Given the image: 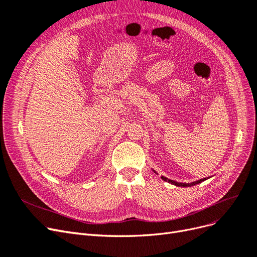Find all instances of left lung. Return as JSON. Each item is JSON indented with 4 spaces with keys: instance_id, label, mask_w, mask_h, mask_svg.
<instances>
[{
    "instance_id": "8db88e82",
    "label": "left lung",
    "mask_w": 257,
    "mask_h": 257,
    "mask_svg": "<svg viewBox=\"0 0 257 257\" xmlns=\"http://www.w3.org/2000/svg\"><path fill=\"white\" fill-rule=\"evenodd\" d=\"M155 172V170H154ZM156 173V172H155ZM157 174V173H156ZM162 178L164 181H167V182H169V183H172V184H174V185H177V186H183V187H186V186H194V185H196V184H199V183H201V182H203L204 180H206L205 178H203V179H200V180H198V181H196V182H192V183H179V182H176V181H174V180H169V179H167V178H165V177H161Z\"/></svg>"
}]
</instances>
